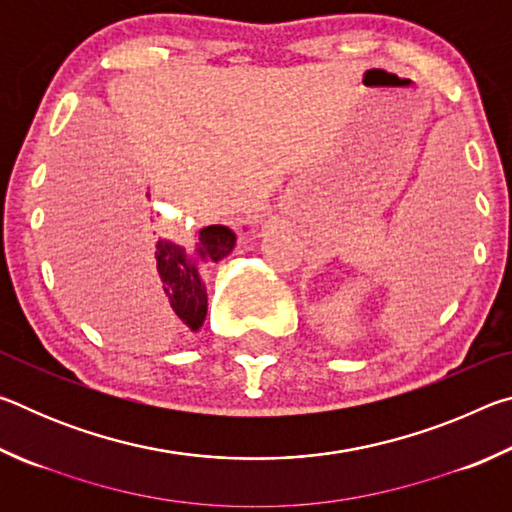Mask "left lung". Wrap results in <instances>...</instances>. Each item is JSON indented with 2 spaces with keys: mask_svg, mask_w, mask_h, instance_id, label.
<instances>
[{
  "mask_svg": "<svg viewBox=\"0 0 512 512\" xmlns=\"http://www.w3.org/2000/svg\"><path fill=\"white\" fill-rule=\"evenodd\" d=\"M429 264H431V262H429ZM427 277H429V275H427V268H424V280H420V291H422L424 287H427ZM422 281L425 282L424 285L421 284ZM413 287H418V284H413ZM415 296H418V293H415ZM411 300H415V298H409V302H411ZM409 302H406V305H409Z\"/></svg>",
  "mask_w": 512,
  "mask_h": 512,
  "instance_id": "obj_1",
  "label": "left lung"
}]
</instances>
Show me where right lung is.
<instances>
[{"mask_svg":"<svg viewBox=\"0 0 512 512\" xmlns=\"http://www.w3.org/2000/svg\"><path fill=\"white\" fill-rule=\"evenodd\" d=\"M149 196V194H146ZM248 230V228H244ZM237 244V232L228 225H205L196 230L194 248H187L173 239H160L155 248V280L167 305L178 318L198 332L207 316V287L203 268L210 262H221Z\"/></svg>","mask_w":512,"mask_h":512,"instance_id":"add662e5","label":"right lung"}]
</instances>
